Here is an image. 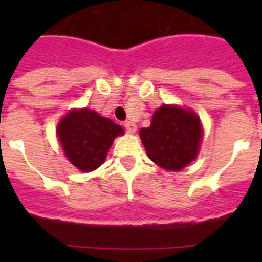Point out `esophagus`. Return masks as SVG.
Instances as JSON below:
<instances>
[{"label":"esophagus","instance_id":"obj_1","mask_svg":"<svg viewBox=\"0 0 262 262\" xmlns=\"http://www.w3.org/2000/svg\"><path fill=\"white\" fill-rule=\"evenodd\" d=\"M125 129H126L129 133H135V132L137 130V126H136V123L127 121V122H125Z\"/></svg>","mask_w":262,"mask_h":262}]
</instances>
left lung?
<instances>
[{"instance_id":"obj_1","label":"left lung","mask_w":262,"mask_h":262,"mask_svg":"<svg viewBox=\"0 0 262 262\" xmlns=\"http://www.w3.org/2000/svg\"><path fill=\"white\" fill-rule=\"evenodd\" d=\"M140 137L149 159L168 171H179L199 155L203 127L195 113L163 104L152 115L151 126Z\"/></svg>"}]
</instances>
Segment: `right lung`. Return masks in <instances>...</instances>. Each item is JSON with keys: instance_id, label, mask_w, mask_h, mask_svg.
<instances>
[{"instance_id": "add662e5", "label": "right lung", "mask_w": 262, "mask_h": 262, "mask_svg": "<svg viewBox=\"0 0 262 262\" xmlns=\"http://www.w3.org/2000/svg\"><path fill=\"white\" fill-rule=\"evenodd\" d=\"M122 135L121 125L90 108L71 110L57 126V136L68 160L84 172L102 166L114 139Z\"/></svg>"}]
</instances>
